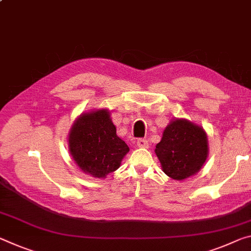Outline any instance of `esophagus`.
Segmentation results:
<instances>
[{
	"instance_id": "34e87169",
	"label": "esophagus",
	"mask_w": 251,
	"mask_h": 251,
	"mask_svg": "<svg viewBox=\"0 0 251 251\" xmlns=\"http://www.w3.org/2000/svg\"><path fill=\"white\" fill-rule=\"evenodd\" d=\"M137 146L141 147V149H147V147H149V142H147L145 138H138Z\"/></svg>"
}]
</instances>
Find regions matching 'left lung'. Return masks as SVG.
<instances>
[{
	"label": "left lung",
	"instance_id": "8db88e82",
	"mask_svg": "<svg viewBox=\"0 0 251 251\" xmlns=\"http://www.w3.org/2000/svg\"><path fill=\"white\" fill-rule=\"evenodd\" d=\"M162 170L182 181L201 170L208 157V137L204 129L186 119L176 118L166 126L155 149Z\"/></svg>",
	"mask_w": 251,
	"mask_h": 251
}]
</instances>
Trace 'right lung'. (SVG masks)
Returning <instances> with one entry per match:
<instances>
[{"mask_svg":"<svg viewBox=\"0 0 251 251\" xmlns=\"http://www.w3.org/2000/svg\"><path fill=\"white\" fill-rule=\"evenodd\" d=\"M69 151L82 172L106 177L121 166L129 147L116 134L107 109L81 114L69 132Z\"/></svg>","mask_w":251,"mask_h":251,"instance_id":"right-lung-1","label":"right lung"}]
</instances>
